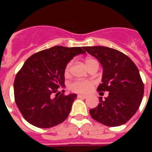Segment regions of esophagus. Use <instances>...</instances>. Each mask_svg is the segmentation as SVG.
<instances>
[{"label": "esophagus", "mask_w": 152, "mask_h": 152, "mask_svg": "<svg viewBox=\"0 0 152 152\" xmlns=\"http://www.w3.org/2000/svg\"><path fill=\"white\" fill-rule=\"evenodd\" d=\"M88 96L86 95V94H78L77 95V98H79V99H86Z\"/></svg>", "instance_id": "esophagus-1"}]
</instances>
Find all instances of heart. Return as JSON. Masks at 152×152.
<instances>
[{"label": "heart", "instance_id": "obj_1", "mask_svg": "<svg viewBox=\"0 0 152 152\" xmlns=\"http://www.w3.org/2000/svg\"><path fill=\"white\" fill-rule=\"evenodd\" d=\"M94 61V59L93 58H86L85 63H86V66H88L89 63ZM71 65L72 63L70 62L66 64V67L64 69V74L65 76L68 75L70 72V68H71ZM93 87V82L90 80H75L70 84L69 89L70 90H72V92L76 93H88L90 91V89H92Z\"/></svg>", "mask_w": 152, "mask_h": 152}]
</instances>
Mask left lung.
<instances>
[{"label":"left lung","instance_id":"1","mask_svg":"<svg viewBox=\"0 0 152 152\" xmlns=\"http://www.w3.org/2000/svg\"><path fill=\"white\" fill-rule=\"evenodd\" d=\"M103 67L102 84L97 90L108 91V97L99 98V105L89 110L94 120L107 126L125 124L139 108L144 85L139 71L132 60L119 50L105 46H86Z\"/></svg>","mask_w":152,"mask_h":152}]
</instances>
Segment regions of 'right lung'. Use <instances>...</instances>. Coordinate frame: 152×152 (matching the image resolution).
<instances>
[{
  "label": "right lung",
  "mask_w": 152,
  "mask_h": 152,
  "mask_svg": "<svg viewBox=\"0 0 152 152\" xmlns=\"http://www.w3.org/2000/svg\"><path fill=\"white\" fill-rule=\"evenodd\" d=\"M84 47L53 46L32 54L18 72L14 82L16 105L28 123L46 129L59 124L69 115L76 94L58 92L64 86V69Z\"/></svg>",
  "instance_id": "1"
}]
</instances>
